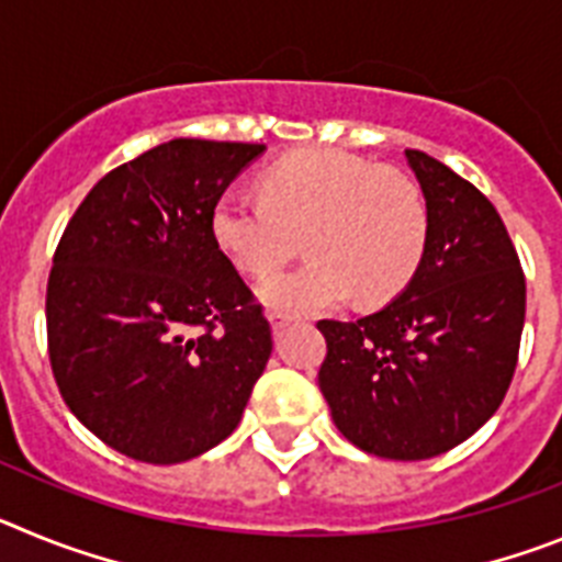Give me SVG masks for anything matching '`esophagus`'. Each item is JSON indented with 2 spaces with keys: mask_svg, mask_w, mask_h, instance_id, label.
<instances>
[{
  "mask_svg": "<svg viewBox=\"0 0 562 562\" xmlns=\"http://www.w3.org/2000/svg\"><path fill=\"white\" fill-rule=\"evenodd\" d=\"M267 317H270V326H272V331H276V335H281V331H284V326L290 324V315H286V312L272 310Z\"/></svg>",
  "mask_w": 562,
  "mask_h": 562,
  "instance_id": "1",
  "label": "esophagus"
}]
</instances>
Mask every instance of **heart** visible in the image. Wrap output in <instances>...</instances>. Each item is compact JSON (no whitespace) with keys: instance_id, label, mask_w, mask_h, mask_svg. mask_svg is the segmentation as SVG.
Returning a JSON list of instances; mask_svg holds the SVG:
<instances>
[{"instance_id":"b5f03b06","label":"heart","mask_w":562,"mask_h":562,"mask_svg":"<svg viewBox=\"0 0 562 562\" xmlns=\"http://www.w3.org/2000/svg\"><path fill=\"white\" fill-rule=\"evenodd\" d=\"M265 200L222 193L211 211L220 250L247 276H270L304 236L310 261L258 284V301L286 315L391 301L416 276L430 213L411 177L335 151H304L261 173Z\"/></svg>"}]
</instances>
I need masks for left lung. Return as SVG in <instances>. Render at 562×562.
<instances>
[{"mask_svg": "<svg viewBox=\"0 0 562 562\" xmlns=\"http://www.w3.org/2000/svg\"><path fill=\"white\" fill-rule=\"evenodd\" d=\"M430 213L400 295L357 321H321L317 371L337 430L380 459L422 461L475 434L518 362L526 281L493 202L430 154L405 148Z\"/></svg>", "mask_w": 562, "mask_h": 562, "instance_id": "left-lung-1", "label": "left lung"}]
</instances>
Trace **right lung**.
Listing matches in <instances>:
<instances>
[{"label": "right lung", "mask_w": 562, "mask_h": 562, "mask_svg": "<svg viewBox=\"0 0 562 562\" xmlns=\"http://www.w3.org/2000/svg\"><path fill=\"white\" fill-rule=\"evenodd\" d=\"M267 146L177 137L123 162L69 220L47 281L49 362L103 445L180 464L236 430L272 335L211 231Z\"/></svg>", "instance_id": "1"}]
</instances>
